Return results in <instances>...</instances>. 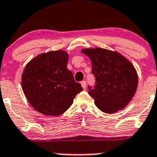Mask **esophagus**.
Returning <instances> with one entry per match:
<instances>
[{"mask_svg": "<svg viewBox=\"0 0 157 157\" xmlns=\"http://www.w3.org/2000/svg\"><path fill=\"white\" fill-rule=\"evenodd\" d=\"M80 84H81V86H82V87H83V89H84V90H85L86 89V81L85 80H83V81H81L80 82Z\"/></svg>", "mask_w": 157, "mask_h": 157, "instance_id": "1", "label": "esophagus"}]
</instances>
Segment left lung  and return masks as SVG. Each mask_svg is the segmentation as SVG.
<instances>
[{
	"label": "left lung",
	"instance_id": "obj_1",
	"mask_svg": "<svg viewBox=\"0 0 157 157\" xmlns=\"http://www.w3.org/2000/svg\"><path fill=\"white\" fill-rule=\"evenodd\" d=\"M90 58L94 87L88 86V94L101 111L113 113L124 109L133 98L138 87V75L133 65L117 52L107 49H83Z\"/></svg>",
	"mask_w": 157,
	"mask_h": 157
}]
</instances>
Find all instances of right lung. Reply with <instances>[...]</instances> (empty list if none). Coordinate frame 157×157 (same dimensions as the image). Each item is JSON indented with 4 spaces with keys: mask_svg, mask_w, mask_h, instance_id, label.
Wrapping results in <instances>:
<instances>
[{
    "mask_svg": "<svg viewBox=\"0 0 157 157\" xmlns=\"http://www.w3.org/2000/svg\"><path fill=\"white\" fill-rule=\"evenodd\" d=\"M68 59L64 51H52L35 57L24 69L22 91L39 113L55 117L61 115L83 90L67 69Z\"/></svg>",
    "mask_w": 157,
    "mask_h": 157,
    "instance_id": "right-lung-1",
    "label": "right lung"
}]
</instances>
